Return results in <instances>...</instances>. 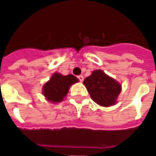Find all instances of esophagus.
<instances>
[{
  "label": "esophagus",
  "instance_id": "esophagus-1",
  "mask_svg": "<svg viewBox=\"0 0 156 156\" xmlns=\"http://www.w3.org/2000/svg\"><path fill=\"white\" fill-rule=\"evenodd\" d=\"M78 80H79L80 82H83V75H79V76H78Z\"/></svg>",
  "mask_w": 156,
  "mask_h": 156
}]
</instances>
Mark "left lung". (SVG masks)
Here are the masks:
<instances>
[{
    "label": "left lung",
    "mask_w": 156,
    "mask_h": 156,
    "mask_svg": "<svg viewBox=\"0 0 156 156\" xmlns=\"http://www.w3.org/2000/svg\"><path fill=\"white\" fill-rule=\"evenodd\" d=\"M83 84L91 99L105 107L115 105L122 90L120 83L101 70H95L90 76L84 79Z\"/></svg>",
    "instance_id": "8db88e82"
}]
</instances>
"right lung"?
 <instances>
[{
  "label": "right lung",
  "mask_w": 156,
  "mask_h": 156,
  "mask_svg": "<svg viewBox=\"0 0 156 156\" xmlns=\"http://www.w3.org/2000/svg\"><path fill=\"white\" fill-rule=\"evenodd\" d=\"M77 82L78 79L73 75L63 76L60 73H55L50 80L44 84L43 95L49 102L59 103L66 96L70 86Z\"/></svg>",
  "instance_id": "1"
}]
</instances>
